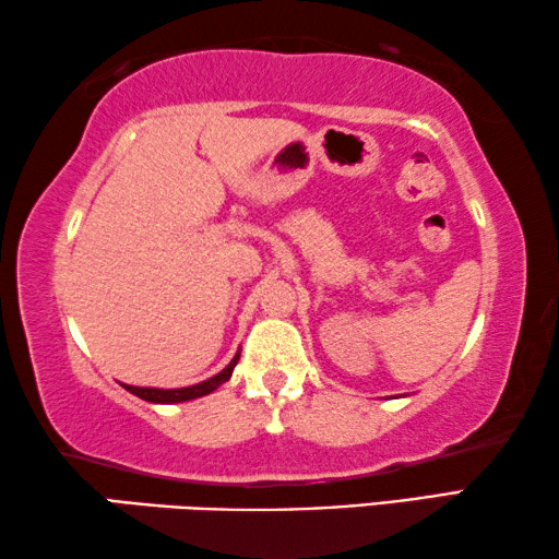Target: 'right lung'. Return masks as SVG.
Here are the masks:
<instances>
[{"label": "right lung", "instance_id": "1", "mask_svg": "<svg viewBox=\"0 0 559 559\" xmlns=\"http://www.w3.org/2000/svg\"><path fill=\"white\" fill-rule=\"evenodd\" d=\"M238 362V353L236 358L228 362V366L221 370L218 376L203 380V383L197 385H189V388H171V391H164V388H139V385H123L129 393H134L141 401H148V403H183V401H193V397H201V395H209L214 393L218 385H224L228 378H231L234 368Z\"/></svg>", "mask_w": 559, "mask_h": 559}]
</instances>
